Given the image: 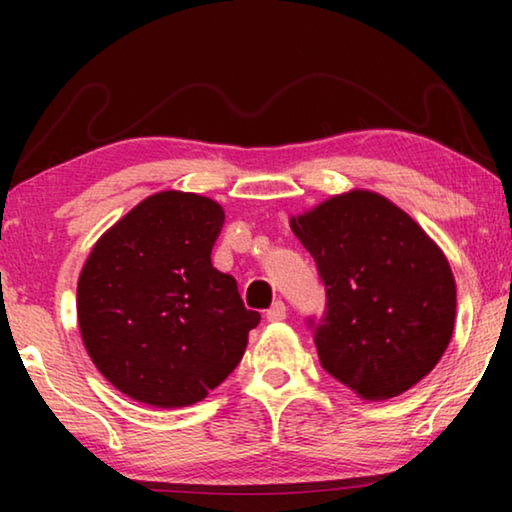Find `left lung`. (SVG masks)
Segmentation results:
<instances>
[{"instance_id":"1","label":"left lung","mask_w":512,"mask_h":512,"mask_svg":"<svg viewBox=\"0 0 512 512\" xmlns=\"http://www.w3.org/2000/svg\"><path fill=\"white\" fill-rule=\"evenodd\" d=\"M225 214L212 198L162 192L133 207L85 262L76 309L90 359L137 402H201L239 366L259 314L212 266Z\"/></svg>"}]
</instances>
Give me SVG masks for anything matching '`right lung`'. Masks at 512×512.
<instances>
[{
	"mask_svg": "<svg viewBox=\"0 0 512 512\" xmlns=\"http://www.w3.org/2000/svg\"><path fill=\"white\" fill-rule=\"evenodd\" d=\"M314 257L325 309L307 318L320 366L363 400L429 375L454 332L456 284L438 246L372 192L334 196L291 221Z\"/></svg>",
	"mask_w": 512,
	"mask_h": 512,
	"instance_id": "1",
	"label": "right lung"
}]
</instances>
